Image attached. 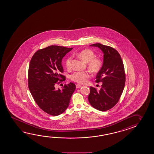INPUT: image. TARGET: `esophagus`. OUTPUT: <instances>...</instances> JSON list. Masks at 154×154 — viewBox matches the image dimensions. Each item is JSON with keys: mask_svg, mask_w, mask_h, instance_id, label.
I'll return each instance as SVG.
<instances>
[{"mask_svg": "<svg viewBox=\"0 0 154 154\" xmlns=\"http://www.w3.org/2000/svg\"><path fill=\"white\" fill-rule=\"evenodd\" d=\"M81 86H81V85L78 84V85H76V88H80Z\"/></svg>", "mask_w": 154, "mask_h": 154, "instance_id": "esophagus-1", "label": "esophagus"}]
</instances>
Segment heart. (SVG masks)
I'll return each mask as SVG.
<instances>
[{
  "label": "heart",
  "instance_id": "obj_1",
  "mask_svg": "<svg viewBox=\"0 0 154 154\" xmlns=\"http://www.w3.org/2000/svg\"><path fill=\"white\" fill-rule=\"evenodd\" d=\"M77 55L86 62L88 63L89 69L94 74H97L101 70L103 65V60L101 57H96L95 53L90 49H85L79 52ZM72 57H68L65 59V64L67 69L72 67ZM91 76V74L88 71H76L70 75L72 81L79 84H84L87 81Z\"/></svg>",
  "mask_w": 154,
  "mask_h": 154
}]
</instances>
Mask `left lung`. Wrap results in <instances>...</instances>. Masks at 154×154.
I'll return each instance as SVG.
<instances>
[{
    "mask_svg": "<svg viewBox=\"0 0 154 154\" xmlns=\"http://www.w3.org/2000/svg\"><path fill=\"white\" fill-rule=\"evenodd\" d=\"M91 46L100 48L104 53L103 65L97 74L96 82H101L98 91L90 87L89 102L91 106L100 111H107L115 106L122 94L125 81V74L122 60L115 48L97 43Z\"/></svg>",
    "mask_w": 154,
    "mask_h": 154,
    "instance_id": "1",
    "label": "left lung"
}]
</instances>
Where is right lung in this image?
Segmentation results:
<instances>
[{
  "label": "right lung",
  "mask_w": 154,
  "mask_h": 154,
  "mask_svg": "<svg viewBox=\"0 0 154 154\" xmlns=\"http://www.w3.org/2000/svg\"><path fill=\"white\" fill-rule=\"evenodd\" d=\"M73 48L52 45L40 49L30 61L28 73L29 91L38 106L44 112L53 116L60 115L69 104L76 88L72 82L65 85L62 91L55 86L65 80L62 74L63 57Z\"/></svg>",
  "instance_id": "obj_1"
}]
</instances>
